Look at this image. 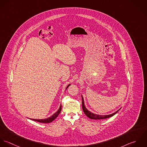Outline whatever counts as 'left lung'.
Returning <instances> with one entry per match:
<instances>
[{
  "instance_id": "obj_1",
  "label": "left lung",
  "mask_w": 147,
  "mask_h": 147,
  "mask_svg": "<svg viewBox=\"0 0 147 147\" xmlns=\"http://www.w3.org/2000/svg\"><path fill=\"white\" fill-rule=\"evenodd\" d=\"M82 109H83V111L84 112V113L85 114V115L91 119H95V120H98V119H107V118H109V117H113V115H114L115 114H117L118 111L119 110H117V111H116L115 113L112 114H110V115H97V114H93L92 113H91L90 111H89L86 108L85 105H84V99H83V97L82 96Z\"/></svg>"
}]
</instances>
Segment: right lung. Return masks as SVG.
I'll use <instances>...</instances> for the list:
<instances>
[{"label": "right lung", "instance_id": "right-lung-1", "mask_svg": "<svg viewBox=\"0 0 147 147\" xmlns=\"http://www.w3.org/2000/svg\"><path fill=\"white\" fill-rule=\"evenodd\" d=\"M69 86H70V85H69L67 86V88H66V89H67ZM61 109H62V107H61V105L60 107H59V109L58 110V111H57L56 113H55L52 116H51V117H48V118H47V119H32V120H34V121H36L40 122V123H51V122H52V121H53L56 117L59 116V114L61 111Z\"/></svg>", "mask_w": 147, "mask_h": 147}]
</instances>
